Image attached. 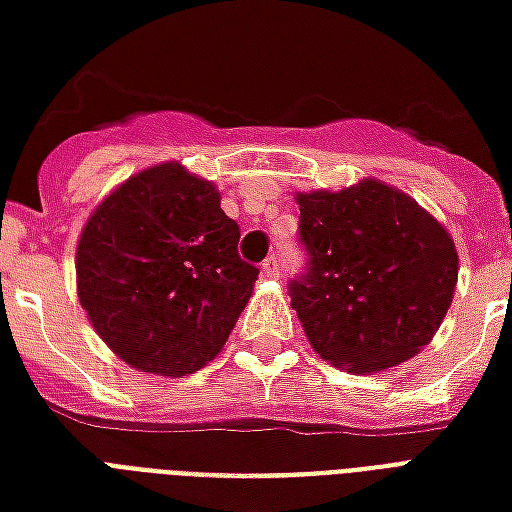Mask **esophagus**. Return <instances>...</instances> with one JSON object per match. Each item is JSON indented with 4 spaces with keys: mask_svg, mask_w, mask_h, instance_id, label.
<instances>
[{
    "mask_svg": "<svg viewBox=\"0 0 512 512\" xmlns=\"http://www.w3.org/2000/svg\"><path fill=\"white\" fill-rule=\"evenodd\" d=\"M263 274L271 276V279L279 276V260H276V257H266V260H263Z\"/></svg>",
    "mask_w": 512,
    "mask_h": 512,
    "instance_id": "esophagus-1",
    "label": "esophagus"
}]
</instances>
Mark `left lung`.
Returning a JSON list of instances; mask_svg holds the SVG:
<instances>
[{
    "label": "left lung",
    "instance_id": "1",
    "mask_svg": "<svg viewBox=\"0 0 512 512\" xmlns=\"http://www.w3.org/2000/svg\"><path fill=\"white\" fill-rule=\"evenodd\" d=\"M309 252L290 304L314 352L352 374L410 361L439 331L458 279L453 238L418 200L377 179L298 192Z\"/></svg>",
    "mask_w": 512,
    "mask_h": 512
}]
</instances>
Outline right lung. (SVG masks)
Returning a JSON list of instances; mask_svg holds the SVG:
<instances>
[{"label": "right lung", "instance_id": "add662e5", "mask_svg": "<svg viewBox=\"0 0 512 512\" xmlns=\"http://www.w3.org/2000/svg\"><path fill=\"white\" fill-rule=\"evenodd\" d=\"M214 181L160 162L119 184L78 238V301L132 369L187 377L214 361L255 290Z\"/></svg>", "mask_w": 512, "mask_h": 512}]
</instances>
